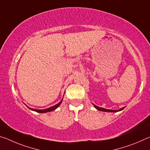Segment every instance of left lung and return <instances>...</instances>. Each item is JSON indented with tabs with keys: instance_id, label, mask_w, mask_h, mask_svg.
<instances>
[{
	"instance_id": "8db88e82",
	"label": "left lung",
	"mask_w": 150,
	"mask_h": 150,
	"mask_svg": "<svg viewBox=\"0 0 150 150\" xmlns=\"http://www.w3.org/2000/svg\"><path fill=\"white\" fill-rule=\"evenodd\" d=\"M94 106H95V108L97 109V110H100V111H103V112H118V111H120V110H122L124 108V107L120 109H119V110H110V109H106V108H101V107H98V106H96L95 105H93Z\"/></svg>"
}]
</instances>
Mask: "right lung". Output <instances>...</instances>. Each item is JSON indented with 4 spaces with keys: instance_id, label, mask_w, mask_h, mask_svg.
Returning <instances> with one entry per match:
<instances>
[{
    "instance_id": "add662e5",
    "label": "right lung",
    "mask_w": 150,
    "mask_h": 150,
    "mask_svg": "<svg viewBox=\"0 0 150 150\" xmlns=\"http://www.w3.org/2000/svg\"><path fill=\"white\" fill-rule=\"evenodd\" d=\"M62 101H63V99H62V100H61L59 103H57V105H55L53 106H51V107L48 108H46V109H43V110H38V109L31 108L28 107V106H27V107L29 108L30 110H32L33 111H35V112H39V113H45V112H51V111H53V110H55V109H56L57 108L59 107V105H61V104H62Z\"/></svg>"
}]
</instances>
